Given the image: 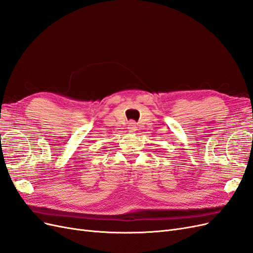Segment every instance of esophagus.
<instances>
[{"label":"esophagus","mask_w":253,"mask_h":253,"mask_svg":"<svg viewBox=\"0 0 253 253\" xmlns=\"http://www.w3.org/2000/svg\"><path fill=\"white\" fill-rule=\"evenodd\" d=\"M127 128H128V132L129 133H134L136 129H137V126L134 121H129L128 122V126H127Z\"/></svg>","instance_id":"obj_1"}]
</instances>
